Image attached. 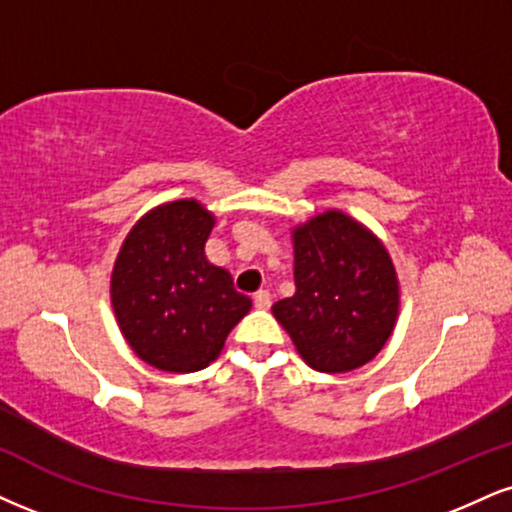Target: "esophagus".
I'll use <instances>...</instances> for the list:
<instances>
[{"mask_svg":"<svg viewBox=\"0 0 512 512\" xmlns=\"http://www.w3.org/2000/svg\"><path fill=\"white\" fill-rule=\"evenodd\" d=\"M270 304H273V301H270V294L266 292V289H258V292L254 294V306L258 308V311H268Z\"/></svg>","mask_w":512,"mask_h":512,"instance_id":"1","label":"esophagus"}]
</instances>
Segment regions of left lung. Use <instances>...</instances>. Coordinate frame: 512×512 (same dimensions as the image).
Returning <instances> with one entry per match:
<instances>
[{
  "mask_svg": "<svg viewBox=\"0 0 512 512\" xmlns=\"http://www.w3.org/2000/svg\"><path fill=\"white\" fill-rule=\"evenodd\" d=\"M294 285L273 315L318 372L361 368L387 344L399 315V277L384 244L330 208L292 230Z\"/></svg>",
  "mask_w": 512,
  "mask_h": 512,
  "instance_id": "1",
  "label": "left lung"
}]
</instances>
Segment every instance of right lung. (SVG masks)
Wrapping results in <instances>:
<instances>
[{
    "label": "right lung",
    "instance_id": "1",
    "mask_svg": "<svg viewBox=\"0 0 512 512\" xmlns=\"http://www.w3.org/2000/svg\"><path fill=\"white\" fill-rule=\"evenodd\" d=\"M213 225V213L197 199L168 201L137 220L113 263L118 327L130 349L159 370L206 368L251 308L232 275L208 263Z\"/></svg>",
    "mask_w": 512,
    "mask_h": 512
}]
</instances>
